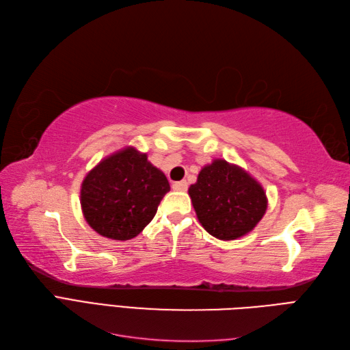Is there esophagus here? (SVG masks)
<instances>
[{
    "mask_svg": "<svg viewBox=\"0 0 350 350\" xmlns=\"http://www.w3.org/2000/svg\"><path fill=\"white\" fill-rule=\"evenodd\" d=\"M173 190L186 191L187 190V183L185 182V180H182V182H176V183H173Z\"/></svg>",
    "mask_w": 350,
    "mask_h": 350,
    "instance_id": "1",
    "label": "esophagus"
}]
</instances>
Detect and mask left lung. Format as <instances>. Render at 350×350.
<instances>
[{
	"instance_id": "8db88e82",
	"label": "left lung",
	"mask_w": 350,
	"mask_h": 350,
	"mask_svg": "<svg viewBox=\"0 0 350 350\" xmlns=\"http://www.w3.org/2000/svg\"><path fill=\"white\" fill-rule=\"evenodd\" d=\"M189 196L202 227L224 241L249 234L267 209L262 185L225 160H213L202 168Z\"/></svg>"
}]
</instances>
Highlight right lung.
<instances>
[{
	"label": "right lung",
	"instance_id": "1",
	"mask_svg": "<svg viewBox=\"0 0 350 350\" xmlns=\"http://www.w3.org/2000/svg\"><path fill=\"white\" fill-rule=\"evenodd\" d=\"M168 190L167 177L146 154L126 146L88 172L81 185V209L96 232L126 241L152 221Z\"/></svg>",
	"mask_w": 350,
	"mask_h": 350
}]
</instances>
